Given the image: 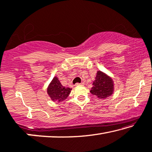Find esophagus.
<instances>
[{"label": "esophagus", "mask_w": 152, "mask_h": 152, "mask_svg": "<svg viewBox=\"0 0 152 152\" xmlns=\"http://www.w3.org/2000/svg\"><path fill=\"white\" fill-rule=\"evenodd\" d=\"M85 85V83H84L83 82H82L81 83H76L75 85L76 86H79V85Z\"/></svg>", "instance_id": "esophagus-1"}]
</instances>
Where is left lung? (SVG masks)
<instances>
[{"mask_svg":"<svg viewBox=\"0 0 152 152\" xmlns=\"http://www.w3.org/2000/svg\"><path fill=\"white\" fill-rule=\"evenodd\" d=\"M90 92L99 99H106L114 92V81L111 77L102 71L97 72Z\"/></svg>","mask_w":152,"mask_h":152,"instance_id":"obj_1","label":"left lung"}]
</instances>
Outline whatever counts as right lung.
Segmentation results:
<instances>
[{
    "label": "right lung",
    "mask_w": 152,
    "mask_h": 152,
    "mask_svg": "<svg viewBox=\"0 0 152 152\" xmlns=\"http://www.w3.org/2000/svg\"><path fill=\"white\" fill-rule=\"evenodd\" d=\"M71 90L70 88L63 87L57 77L54 76L47 88V94L52 101L61 102L69 96Z\"/></svg>",
    "instance_id": "add662e5"
}]
</instances>
